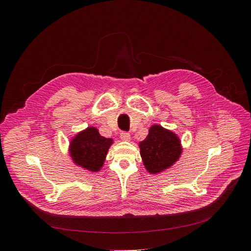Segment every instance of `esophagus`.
<instances>
[{
  "label": "esophagus",
  "instance_id": "esophagus-1",
  "mask_svg": "<svg viewBox=\"0 0 251 251\" xmlns=\"http://www.w3.org/2000/svg\"><path fill=\"white\" fill-rule=\"evenodd\" d=\"M120 138L123 139V140H125V141H128L131 139V135L128 134V133H126V132H121L120 133Z\"/></svg>",
  "mask_w": 251,
  "mask_h": 251
}]
</instances>
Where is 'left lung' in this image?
I'll return each mask as SVG.
<instances>
[{"mask_svg":"<svg viewBox=\"0 0 251 251\" xmlns=\"http://www.w3.org/2000/svg\"><path fill=\"white\" fill-rule=\"evenodd\" d=\"M139 148L143 164L151 174L169 169L182 153L178 136L158 125L150 127L149 135L139 143Z\"/></svg>","mask_w":251,"mask_h":251,"instance_id":"obj_1","label":"left lung"}]
</instances>
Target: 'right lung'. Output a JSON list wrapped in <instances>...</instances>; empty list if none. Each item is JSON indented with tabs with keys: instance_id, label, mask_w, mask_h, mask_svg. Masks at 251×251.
<instances>
[{
	"instance_id": "1",
	"label": "right lung",
	"mask_w": 251,
	"mask_h": 251,
	"mask_svg": "<svg viewBox=\"0 0 251 251\" xmlns=\"http://www.w3.org/2000/svg\"><path fill=\"white\" fill-rule=\"evenodd\" d=\"M112 143L113 140L100 136L96 127L89 126L71 140L69 151L75 164L97 172L101 169Z\"/></svg>"
}]
</instances>
